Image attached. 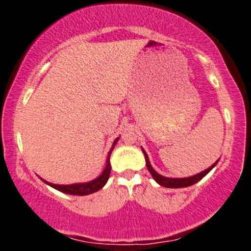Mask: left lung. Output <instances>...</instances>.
I'll use <instances>...</instances> for the list:
<instances>
[{"label": "left lung", "instance_id": "obj_1", "mask_svg": "<svg viewBox=\"0 0 251 251\" xmlns=\"http://www.w3.org/2000/svg\"><path fill=\"white\" fill-rule=\"evenodd\" d=\"M142 150H143V152H144V155H145L146 168H148V170L150 171V174L152 175L153 179L157 181V183L159 184V185L164 186V188H172V189H175V188H186V186L194 185V184L197 183V181H200L201 178L205 177V176L208 175L209 172L215 168L216 164L218 163V160H220V159H218L217 162H216L215 164H212V165L210 166L209 169L204 170V171H201V172H200V174L192 176V177H188V178H168V177H164V176L159 175V174H158V172L154 171L153 168H152V166H151V164H150L148 154H146V152L144 151V149H142Z\"/></svg>", "mask_w": 251, "mask_h": 251}]
</instances>
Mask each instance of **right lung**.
Here are the masks:
<instances>
[{
	"label": "right lung",
	"instance_id": "obj_1",
	"mask_svg": "<svg viewBox=\"0 0 251 251\" xmlns=\"http://www.w3.org/2000/svg\"><path fill=\"white\" fill-rule=\"evenodd\" d=\"M118 140H119V137L117 138L116 140L113 142V145H112L111 150H109L108 154H107V159H106V166L105 170L102 171V174L99 176V177L96 178V179L88 181V183H77V184H71V185H57V184H51L50 181L43 180L46 184L51 186V188L59 190V191L63 192V194H68V195H75V196H86L89 194H93V192L99 191L100 189L103 188L106 183H107L109 174H111V163H109V157H111L112 151H113L114 146Z\"/></svg>",
	"mask_w": 251,
	"mask_h": 251
}]
</instances>
